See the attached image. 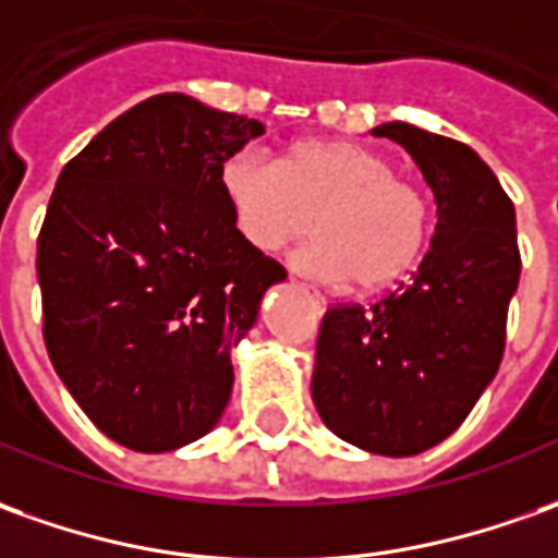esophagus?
Here are the masks:
<instances>
[{
    "instance_id": "esophagus-1",
    "label": "esophagus",
    "mask_w": 558,
    "mask_h": 558,
    "mask_svg": "<svg viewBox=\"0 0 558 558\" xmlns=\"http://www.w3.org/2000/svg\"><path fill=\"white\" fill-rule=\"evenodd\" d=\"M291 286H294V288H301L303 294H306V298H310V301L316 303V310H318V313H325V298H322V294H318V291H313V288H310V286H301V282H294V279H291Z\"/></svg>"
}]
</instances>
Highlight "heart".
Segmentation results:
<instances>
[{"label":"heart","instance_id":"1","mask_svg":"<svg viewBox=\"0 0 558 558\" xmlns=\"http://www.w3.org/2000/svg\"><path fill=\"white\" fill-rule=\"evenodd\" d=\"M218 187L236 233L260 255L286 252L316 215L318 240L294 255V267L318 282L395 286L432 236L428 197L355 142H291L279 163L236 151L218 169Z\"/></svg>","mask_w":558,"mask_h":558}]
</instances>
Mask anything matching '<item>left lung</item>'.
I'll return each instance as SVG.
<instances>
[{
  "label": "left lung",
  "mask_w": 558,
  "mask_h": 558,
  "mask_svg": "<svg viewBox=\"0 0 558 558\" xmlns=\"http://www.w3.org/2000/svg\"><path fill=\"white\" fill-rule=\"evenodd\" d=\"M371 133L413 157L437 225L407 286L325 313L313 403L340 440L401 459L447 440L495 379L522 264L513 203L474 148L403 121Z\"/></svg>",
  "instance_id": "8db88e82"
}]
</instances>
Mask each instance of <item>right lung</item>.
I'll return each mask as SVG.
<instances>
[{"instance_id": "1", "label": "right lung", "mask_w": 558, "mask_h": 558, "mask_svg": "<svg viewBox=\"0 0 558 558\" xmlns=\"http://www.w3.org/2000/svg\"><path fill=\"white\" fill-rule=\"evenodd\" d=\"M264 124L157 94L72 157L38 233L45 345L99 432L187 447L233 391L230 349L286 270L230 221L218 169Z\"/></svg>"}]
</instances>
